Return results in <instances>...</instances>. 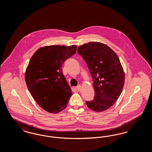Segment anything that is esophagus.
<instances>
[{
  "label": "esophagus",
  "mask_w": 152,
  "mask_h": 152,
  "mask_svg": "<svg viewBox=\"0 0 152 152\" xmlns=\"http://www.w3.org/2000/svg\"><path fill=\"white\" fill-rule=\"evenodd\" d=\"M76 88H77V90L78 91H81V86L80 85H78L77 87H76Z\"/></svg>",
  "instance_id": "1"
}]
</instances>
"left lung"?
Listing matches in <instances>:
<instances>
[{"label":"left lung","mask_w":152,"mask_h":152,"mask_svg":"<svg viewBox=\"0 0 152 152\" xmlns=\"http://www.w3.org/2000/svg\"><path fill=\"white\" fill-rule=\"evenodd\" d=\"M93 80V100L86 101L91 110L100 112L110 108L123 91L125 75L116 53L104 44L90 42L79 47Z\"/></svg>","instance_id":"left-lung-1"}]
</instances>
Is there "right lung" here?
I'll return each mask as SVG.
<instances>
[{
    "label": "right lung",
    "mask_w": 152,
    "mask_h": 152,
    "mask_svg": "<svg viewBox=\"0 0 152 152\" xmlns=\"http://www.w3.org/2000/svg\"><path fill=\"white\" fill-rule=\"evenodd\" d=\"M75 45L45 46L29 60L25 80L30 94L37 104L50 113L64 110L72 90L62 73L61 66L76 52Z\"/></svg>",
    "instance_id": "1"
}]
</instances>
